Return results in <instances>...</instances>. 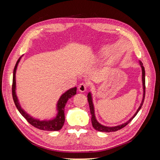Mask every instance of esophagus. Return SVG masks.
Segmentation results:
<instances>
[{
  "instance_id": "1",
  "label": "esophagus",
  "mask_w": 160,
  "mask_h": 160,
  "mask_svg": "<svg viewBox=\"0 0 160 160\" xmlns=\"http://www.w3.org/2000/svg\"><path fill=\"white\" fill-rule=\"evenodd\" d=\"M87 88H88V85H87V84H85L84 83H81L78 87L79 91L81 92H85L87 90Z\"/></svg>"
}]
</instances>
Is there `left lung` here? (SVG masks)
<instances>
[{"label":"left lung","instance_id":"obj_1","mask_svg":"<svg viewBox=\"0 0 160 160\" xmlns=\"http://www.w3.org/2000/svg\"><path fill=\"white\" fill-rule=\"evenodd\" d=\"M139 64H140V65H141L142 69V82H143V99H142L141 105H140L138 109L136 111V113H135L133 117L131 118L129 121H128L126 123H125L122 125H118V126H115V127H106V126H104V125H101L100 123H99L98 122V121H97L96 119H95V113H94V108H93V101H92V98H91V93H88V102H89L90 111H91V122H92V125H93V127L95 129L99 131V132H117V131H118L121 129H122L124 127L126 126V125L128 123H129L131 122H132V119L135 117V115L138 114V113L139 112V111L142 107L143 101H144V99H145V95H146V79H145V69H144V67L143 65L142 62L141 61H139Z\"/></svg>","mask_w":160,"mask_h":160}]
</instances>
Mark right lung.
<instances>
[{
  "label": "right lung",
  "instance_id": "obj_1",
  "mask_svg": "<svg viewBox=\"0 0 160 160\" xmlns=\"http://www.w3.org/2000/svg\"><path fill=\"white\" fill-rule=\"evenodd\" d=\"M21 57H19L16 65L14 66L13 71V77H12V95L14 103L15 104L17 109L18 110L20 113L26 119L27 122L29 123L33 127H35L38 129L44 130V131H59L60 130L62 126H63L65 123V106L67 102V101L70 99L71 97L74 96L76 94L77 88H71L66 91L64 94H62L60 99L58 101L57 103V110L58 113L57 117L52 120L49 121H39L38 119H35L31 118L30 115L23 111L21 108L20 104L18 103L17 97L16 95L15 88H16V80H15V74L16 70L17 68V65L19 61L21 60Z\"/></svg>",
  "mask_w": 160,
  "mask_h": 160
}]
</instances>
